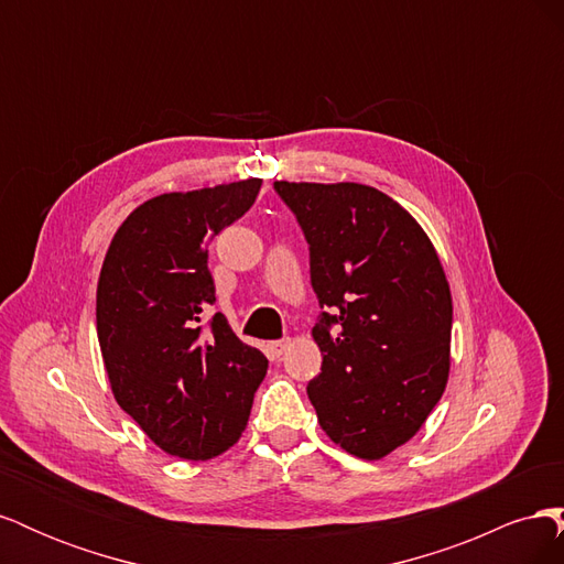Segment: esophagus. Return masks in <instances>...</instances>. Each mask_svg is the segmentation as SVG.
<instances>
[{
  "label": "esophagus",
  "mask_w": 564,
  "mask_h": 564,
  "mask_svg": "<svg viewBox=\"0 0 564 564\" xmlns=\"http://www.w3.org/2000/svg\"><path fill=\"white\" fill-rule=\"evenodd\" d=\"M292 346V338H280V340H272L270 344V355L272 357H282L286 352V348Z\"/></svg>",
  "instance_id": "esophagus-1"
}]
</instances>
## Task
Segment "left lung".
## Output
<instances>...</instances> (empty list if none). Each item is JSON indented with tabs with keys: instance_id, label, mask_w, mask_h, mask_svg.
<instances>
[{
	"instance_id": "8db88e82",
	"label": "left lung",
	"mask_w": 564,
	"mask_h": 564,
	"mask_svg": "<svg viewBox=\"0 0 564 564\" xmlns=\"http://www.w3.org/2000/svg\"><path fill=\"white\" fill-rule=\"evenodd\" d=\"M275 191L311 249L322 371L308 398L340 449L377 460L412 440L449 379L452 294L429 235L362 183Z\"/></svg>"
}]
</instances>
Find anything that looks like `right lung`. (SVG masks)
<instances>
[{"label":"right lung","instance_id":"obj_1","mask_svg":"<svg viewBox=\"0 0 564 564\" xmlns=\"http://www.w3.org/2000/svg\"><path fill=\"white\" fill-rule=\"evenodd\" d=\"M261 178L164 193L135 207L108 247L96 329L117 404L166 454L207 460L240 440L268 360L209 315V242L245 216Z\"/></svg>","mask_w":564,"mask_h":564}]
</instances>
